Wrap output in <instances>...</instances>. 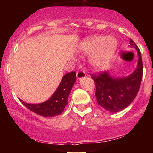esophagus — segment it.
<instances>
[{
  "label": "esophagus",
  "instance_id": "esophagus-1",
  "mask_svg": "<svg viewBox=\"0 0 153 153\" xmlns=\"http://www.w3.org/2000/svg\"><path fill=\"white\" fill-rule=\"evenodd\" d=\"M85 75H86V74H85V72L82 71V70H79V71L76 73L77 78H78V80H80V79L85 78Z\"/></svg>",
  "mask_w": 153,
  "mask_h": 153
}]
</instances>
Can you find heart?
<instances>
[{
	"mask_svg": "<svg viewBox=\"0 0 153 153\" xmlns=\"http://www.w3.org/2000/svg\"><path fill=\"white\" fill-rule=\"evenodd\" d=\"M117 47V42L113 36L104 37L103 36H94L87 38L80 45L82 54L91 57V65L96 69L103 68L111 58Z\"/></svg>",
	"mask_w": 153,
	"mask_h": 153,
	"instance_id": "1",
	"label": "heart"
}]
</instances>
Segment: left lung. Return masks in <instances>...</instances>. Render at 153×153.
<instances>
[{"instance_id":"obj_1","label":"left lung","mask_w":153,"mask_h":153,"mask_svg":"<svg viewBox=\"0 0 153 153\" xmlns=\"http://www.w3.org/2000/svg\"><path fill=\"white\" fill-rule=\"evenodd\" d=\"M129 44L137 49L139 57L137 68L132 74L121 78H112L107 72L91 74L96 84L97 103L108 111L117 112L125 108L134 101L140 90L143 73L141 52L131 39Z\"/></svg>"}]
</instances>
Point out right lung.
I'll return each instance as SVG.
<instances>
[{"label":"right lung","instance_id":"obj_1","mask_svg":"<svg viewBox=\"0 0 153 153\" xmlns=\"http://www.w3.org/2000/svg\"><path fill=\"white\" fill-rule=\"evenodd\" d=\"M76 80L75 72L67 73L63 76L60 84L50 99L39 104H29L20 100L23 104L31 111L42 117L58 116L64 111L68 103V98Z\"/></svg>","mask_w":153,"mask_h":153}]
</instances>
